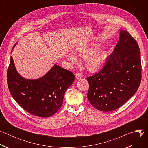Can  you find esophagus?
Instances as JSON below:
<instances>
[{
    "mask_svg": "<svg viewBox=\"0 0 148 148\" xmlns=\"http://www.w3.org/2000/svg\"><path fill=\"white\" fill-rule=\"evenodd\" d=\"M75 78L77 79H80L82 78V75L81 74V73L79 72H77L75 74Z\"/></svg>",
    "mask_w": 148,
    "mask_h": 148,
    "instance_id": "esophagus-1",
    "label": "esophagus"
}]
</instances>
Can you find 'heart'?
Returning a JSON list of instances; mask_svg holds the SVG:
<instances>
[{
  "label": "heart",
  "mask_w": 148,
  "mask_h": 148,
  "mask_svg": "<svg viewBox=\"0 0 148 148\" xmlns=\"http://www.w3.org/2000/svg\"><path fill=\"white\" fill-rule=\"evenodd\" d=\"M92 49L87 47H79L77 50L78 54L82 57H86L85 64L87 70L91 72H96L102 67L105 60V54L101 51H97L90 54ZM67 58L73 63H77L76 57L71 54L67 55Z\"/></svg>",
  "instance_id": "1"
}]
</instances>
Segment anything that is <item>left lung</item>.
<instances>
[{"mask_svg":"<svg viewBox=\"0 0 148 148\" xmlns=\"http://www.w3.org/2000/svg\"><path fill=\"white\" fill-rule=\"evenodd\" d=\"M141 79L139 46L128 31L121 30L119 41L103 67L87 78L89 83L87 98L98 110H115L135 94Z\"/></svg>","mask_w":148,"mask_h":148,"instance_id":"obj_1","label":"left lung"}]
</instances>
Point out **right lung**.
<instances>
[{
  "instance_id": "1",
  "label": "right lung",
  "mask_w": 148,
  "mask_h": 148,
  "mask_svg": "<svg viewBox=\"0 0 148 148\" xmlns=\"http://www.w3.org/2000/svg\"><path fill=\"white\" fill-rule=\"evenodd\" d=\"M74 79L71 71L54 65L42 78L26 79L17 72L12 56L7 71L8 86L14 99L27 112L42 118L51 116L59 110Z\"/></svg>"
}]
</instances>
